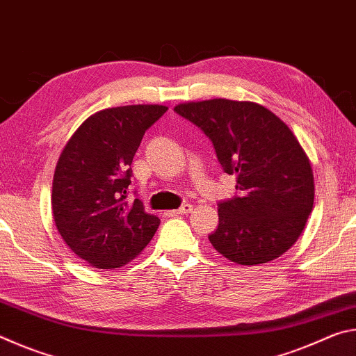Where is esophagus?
Segmentation results:
<instances>
[{
    "label": "esophagus",
    "instance_id": "obj_1",
    "mask_svg": "<svg viewBox=\"0 0 356 356\" xmlns=\"http://www.w3.org/2000/svg\"><path fill=\"white\" fill-rule=\"evenodd\" d=\"M191 210H193L191 204H182L177 210H172L171 215H185V213H190Z\"/></svg>",
    "mask_w": 356,
    "mask_h": 356
}]
</instances>
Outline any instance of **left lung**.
Instances as JSON below:
<instances>
[{
  "label": "left lung",
  "mask_w": 356,
  "mask_h": 356,
  "mask_svg": "<svg viewBox=\"0 0 356 356\" xmlns=\"http://www.w3.org/2000/svg\"><path fill=\"white\" fill-rule=\"evenodd\" d=\"M174 111L206 134L222 171L237 179L236 196L218 202L213 248L240 265L284 254L314 204L309 159L291 129L252 102H190Z\"/></svg>",
  "instance_id": "8db88e82"
}]
</instances>
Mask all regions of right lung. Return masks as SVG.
Listing matches in <instances>:
<instances>
[{"instance_id":"obj_1","label":"right lung","mask_w":356,"mask_h":356,"mask_svg":"<svg viewBox=\"0 0 356 356\" xmlns=\"http://www.w3.org/2000/svg\"><path fill=\"white\" fill-rule=\"evenodd\" d=\"M163 105H127L92 114L65 144L53 177L51 206L69 248L97 268H118L146 248L160 225L129 202L131 161Z\"/></svg>"}]
</instances>
